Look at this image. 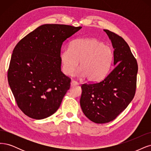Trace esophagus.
<instances>
[{"mask_svg":"<svg viewBox=\"0 0 151 151\" xmlns=\"http://www.w3.org/2000/svg\"><path fill=\"white\" fill-rule=\"evenodd\" d=\"M79 83H78L77 81H75V80H72L71 81V86H76V85H78Z\"/></svg>","mask_w":151,"mask_h":151,"instance_id":"1","label":"esophagus"}]
</instances>
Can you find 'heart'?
Instances as JSON below:
<instances>
[{
  "label": "heart",
  "mask_w": 151,
  "mask_h": 151,
  "mask_svg": "<svg viewBox=\"0 0 151 151\" xmlns=\"http://www.w3.org/2000/svg\"><path fill=\"white\" fill-rule=\"evenodd\" d=\"M113 53L110 48L94 38L78 39L72 41L69 49L60 54L63 72L72 75L79 64L78 75L90 82L102 80L108 73Z\"/></svg>",
  "instance_id": "heart-1"
}]
</instances>
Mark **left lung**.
Wrapping results in <instances>:
<instances>
[{
    "label": "left lung",
    "mask_w": 151,
    "mask_h": 151,
    "mask_svg": "<svg viewBox=\"0 0 151 151\" xmlns=\"http://www.w3.org/2000/svg\"><path fill=\"white\" fill-rule=\"evenodd\" d=\"M114 51V69L100 82L83 84L80 106L87 118L96 124L114 120L127 107L135 93L137 61L124 39L104 29Z\"/></svg>",
    "instance_id": "left-lung-1"
}]
</instances>
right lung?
Returning a JSON list of instances; mask_svg holds the SVG:
<instances>
[{"label":"right lung","mask_w":151,"mask_h":151,"mask_svg":"<svg viewBox=\"0 0 151 151\" xmlns=\"http://www.w3.org/2000/svg\"><path fill=\"white\" fill-rule=\"evenodd\" d=\"M81 28L43 24L14 47L8 82L18 106L25 115L40 120L59 109L71 81L61 71V46Z\"/></svg>","instance_id":"right-lung-1"}]
</instances>
